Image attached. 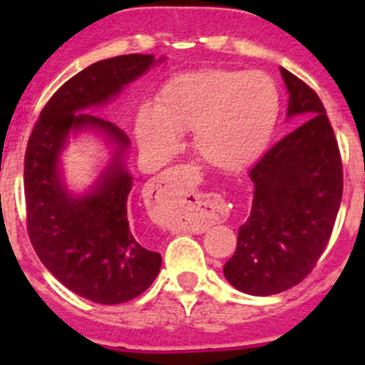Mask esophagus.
Returning <instances> with one entry per match:
<instances>
[{"label":"esophagus","mask_w":365,"mask_h":365,"mask_svg":"<svg viewBox=\"0 0 365 365\" xmlns=\"http://www.w3.org/2000/svg\"><path fill=\"white\" fill-rule=\"evenodd\" d=\"M201 173L193 166H175L151 182L150 215L159 225L182 221L193 230H205L225 214L221 199L199 193Z\"/></svg>","instance_id":"obj_1"}]
</instances>
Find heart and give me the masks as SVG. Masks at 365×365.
Masks as SVG:
<instances>
[{
	"instance_id": "1",
	"label": "heart",
	"mask_w": 365,
	"mask_h": 365,
	"mask_svg": "<svg viewBox=\"0 0 365 365\" xmlns=\"http://www.w3.org/2000/svg\"><path fill=\"white\" fill-rule=\"evenodd\" d=\"M279 113V87L263 71H185L160 86L153 106L138 108L135 135L144 151L166 157L179 144V131L192 130L193 148L206 164L237 172L263 153Z\"/></svg>"
}]
</instances>
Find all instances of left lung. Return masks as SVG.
<instances>
[{
    "label": "left lung",
    "instance_id": "left-lung-1",
    "mask_svg": "<svg viewBox=\"0 0 365 365\" xmlns=\"http://www.w3.org/2000/svg\"><path fill=\"white\" fill-rule=\"evenodd\" d=\"M287 91V118L302 117L250 170L254 199L237 232L235 254L222 267L227 282L252 296L298 285L333 232L344 175L336 137L322 100L305 82L279 67Z\"/></svg>",
    "mask_w": 365,
    "mask_h": 365
}]
</instances>
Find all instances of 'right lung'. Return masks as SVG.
<instances>
[{
    "label": "right lung",
    "instance_id": "1",
    "mask_svg": "<svg viewBox=\"0 0 365 365\" xmlns=\"http://www.w3.org/2000/svg\"><path fill=\"white\" fill-rule=\"evenodd\" d=\"M153 54H124L74 74L40 113L25 153V202L31 243L45 269L74 294L117 305L143 294L163 257L138 243L128 221L133 177L125 166L130 138L93 115L155 63ZM91 130L112 148V159L87 192H68L61 151L71 134Z\"/></svg>",
    "mask_w": 365,
    "mask_h": 365
}]
</instances>
